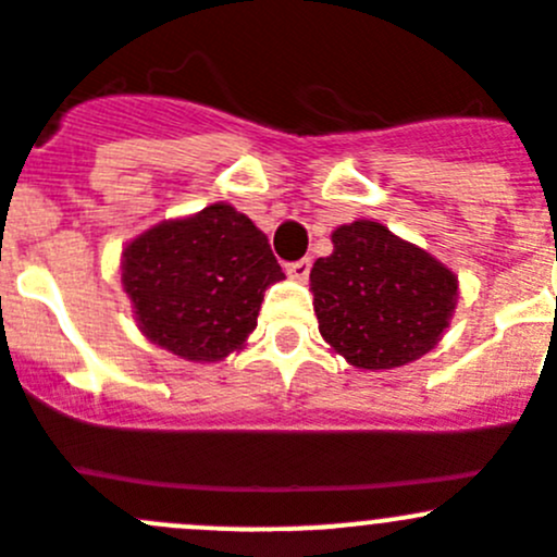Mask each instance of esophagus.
<instances>
[{
    "instance_id": "1",
    "label": "esophagus",
    "mask_w": 557,
    "mask_h": 557,
    "mask_svg": "<svg viewBox=\"0 0 557 557\" xmlns=\"http://www.w3.org/2000/svg\"><path fill=\"white\" fill-rule=\"evenodd\" d=\"M287 273H289V278H295V282H306L311 273V259L304 257V259H298V262H289Z\"/></svg>"
}]
</instances>
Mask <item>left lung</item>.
Wrapping results in <instances>:
<instances>
[{
  "label": "left lung",
  "instance_id": "1",
  "mask_svg": "<svg viewBox=\"0 0 557 557\" xmlns=\"http://www.w3.org/2000/svg\"><path fill=\"white\" fill-rule=\"evenodd\" d=\"M320 333L358 369H394L441 342L457 306V275L377 221L333 232L311 268Z\"/></svg>",
  "mask_w": 557,
  "mask_h": 557
}]
</instances>
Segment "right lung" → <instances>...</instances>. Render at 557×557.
<instances>
[{"instance_id": "1", "label": "right lung", "mask_w": 557, "mask_h": 557, "mask_svg": "<svg viewBox=\"0 0 557 557\" xmlns=\"http://www.w3.org/2000/svg\"><path fill=\"white\" fill-rule=\"evenodd\" d=\"M282 278L268 237L226 202L163 221L123 251L141 333L185 361H221L240 347L264 289Z\"/></svg>"}]
</instances>
